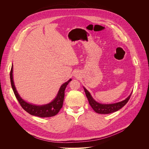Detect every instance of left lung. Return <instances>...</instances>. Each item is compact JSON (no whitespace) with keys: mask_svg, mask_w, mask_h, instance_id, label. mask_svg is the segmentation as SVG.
<instances>
[{"mask_svg":"<svg viewBox=\"0 0 149 149\" xmlns=\"http://www.w3.org/2000/svg\"><path fill=\"white\" fill-rule=\"evenodd\" d=\"M84 91L86 94V96L88 99V102L89 103V104L92 107V108L93 109V110L98 113V114H107L112 113L114 112H116L120 109H121L122 107H123L130 100L131 94L124 100L117 103L114 104H100L96 102L92 96L91 95L90 93L88 91L87 89H86L84 87Z\"/></svg>","mask_w":149,"mask_h":149,"instance_id":"left-lung-1","label":"left lung"}]
</instances>
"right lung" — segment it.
<instances>
[{
    "label": "right lung",
    "instance_id": "add662e5",
    "mask_svg": "<svg viewBox=\"0 0 149 149\" xmlns=\"http://www.w3.org/2000/svg\"><path fill=\"white\" fill-rule=\"evenodd\" d=\"M10 77L11 85L14 93L22 108L31 115L37 116L39 117H53L56 116L59 112V111L63 107L65 89L67 87V85L71 81V79H70L61 86L57 96L51 103L45 105L36 106L26 102L18 95L15 88L13 79V65L11 66L10 73Z\"/></svg>",
    "mask_w": 149,
    "mask_h": 149
}]
</instances>
